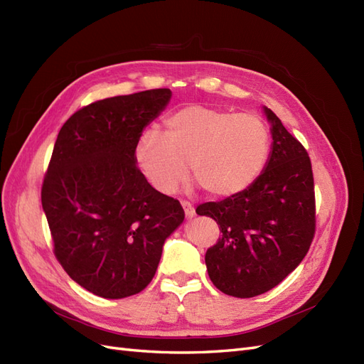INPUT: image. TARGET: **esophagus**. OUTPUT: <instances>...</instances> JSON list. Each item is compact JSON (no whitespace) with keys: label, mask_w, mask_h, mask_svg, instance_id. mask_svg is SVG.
I'll return each mask as SVG.
<instances>
[{"label":"esophagus","mask_w":364,"mask_h":364,"mask_svg":"<svg viewBox=\"0 0 364 364\" xmlns=\"http://www.w3.org/2000/svg\"><path fill=\"white\" fill-rule=\"evenodd\" d=\"M182 208H183V210H185V217H186L188 220H191V218L196 215V209H194V206H193L191 203L182 202Z\"/></svg>","instance_id":"obj_1"}]
</instances>
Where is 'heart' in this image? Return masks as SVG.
Segmentation results:
<instances>
[{
  "label": "heart",
  "mask_w": 364,
  "mask_h": 364,
  "mask_svg": "<svg viewBox=\"0 0 364 364\" xmlns=\"http://www.w3.org/2000/svg\"><path fill=\"white\" fill-rule=\"evenodd\" d=\"M269 154V129L255 114H237L190 104L164 120V135L144 131L135 144V162L155 190L173 194L188 176L218 198L245 191L262 173Z\"/></svg>",
  "instance_id": "b5f03b06"
}]
</instances>
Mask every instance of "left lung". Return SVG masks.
<instances>
[{
    "mask_svg": "<svg viewBox=\"0 0 364 364\" xmlns=\"http://www.w3.org/2000/svg\"><path fill=\"white\" fill-rule=\"evenodd\" d=\"M271 152L245 191L197 206L214 218L221 237L206 256L209 279L224 294L252 298L283 282L307 255L315 235V188L303 144L263 107Z\"/></svg>",
    "mask_w": 364,
    "mask_h": 364,
    "instance_id": "8db88e82",
    "label": "left lung"
}]
</instances>
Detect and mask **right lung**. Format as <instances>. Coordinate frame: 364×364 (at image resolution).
Returning <instances> with one entry per match:
<instances>
[{
	"label": "right lung",
	"instance_id": "add662e5",
	"mask_svg": "<svg viewBox=\"0 0 364 364\" xmlns=\"http://www.w3.org/2000/svg\"><path fill=\"white\" fill-rule=\"evenodd\" d=\"M168 89L93 102L63 124L42 186L54 253L89 292L119 299L152 282L181 203L136 168L135 144L166 109Z\"/></svg>",
	"mask_w": 364,
	"mask_h": 364
}]
</instances>
